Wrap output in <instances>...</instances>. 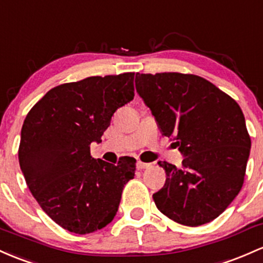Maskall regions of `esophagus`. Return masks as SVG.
Masks as SVG:
<instances>
[{
	"label": "esophagus",
	"mask_w": 263,
	"mask_h": 263,
	"mask_svg": "<svg viewBox=\"0 0 263 263\" xmlns=\"http://www.w3.org/2000/svg\"><path fill=\"white\" fill-rule=\"evenodd\" d=\"M149 166H151V163H145V162H141V161H137V168L138 170L148 168Z\"/></svg>",
	"instance_id": "1"
}]
</instances>
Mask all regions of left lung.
Masks as SVG:
<instances>
[{
  "label": "left lung",
  "instance_id": "8db88e82",
  "mask_svg": "<svg viewBox=\"0 0 263 263\" xmlns=\"http://www.w3.org/2000/svg\"><path fill=\"white\" fill-rule=\"evenodd\" d=\"M135 82L162 134L184 157L182 168L158 161L167 178L154 193L156 206L184 226L211 222L243 184L251 140L241 107L196 74L136 73Z\"/></svg>",
  "mask_w": 263,
  "mask_h": 263
}]
</instances>
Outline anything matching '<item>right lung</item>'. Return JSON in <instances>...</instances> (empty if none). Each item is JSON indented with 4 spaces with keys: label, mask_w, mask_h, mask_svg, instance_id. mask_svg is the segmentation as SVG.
Here are the masks:
<instances>
[{
    "label": "right lung",
    "mask_w": 263,
    "mask_h": 263,
    "mask_svg": "<svg viewBox=\"0 0 263 263\" xmlns=\"http://www.w3.org/2000/svg\"><path fill=\"white\" fill-rule=\"evenodd\" d=\"M135 73L92 76L50 89L26 116L18 160L41 209L70 232L86 235L114 220L134 157L117 166L92 158L118 107L134 100Z\"/></svg>",
    "instance_id": "add662e5"
}]
</instances>
